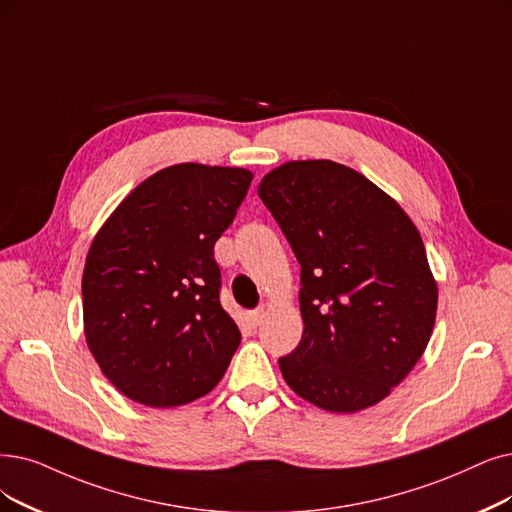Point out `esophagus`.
<instances>
[{
  "instance_id": "34e87169",
  "label": "esophagus",
  "mask_w": 512,
  "mask_h": 512,
  "mask_svg": "<svg viewBox=\"0 0 512 512\" xmlns=\"http://www.w3.org/2000/svg\"><path fill=\"white\" fill-rule=\"evenodd\" d=\"M262 319H264V309H258V311H252V313H250V323H252L254 327L260 325Z\"/></svg>"
}]
</instances>
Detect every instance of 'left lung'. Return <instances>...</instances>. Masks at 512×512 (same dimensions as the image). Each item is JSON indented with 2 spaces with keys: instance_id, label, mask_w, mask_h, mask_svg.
<instances>
[{
  "instance_id": "obj_1",
  "label": "left lung",
  "mask_w": 512,
  "mask_h": 512,
  "mask_svg": "<svg viewBox=\"0 0 512 512\" xmlns=\"http://www.w3.org/2000/svg\"><path fill=\"white\" fill-rule=\"evenodd\" d=\"M300 262L302 340L279 359L292 391L321 410L380 403L422 357L437 317V281L399 203L330 159L288 161L260 180Z\"/></svg>"
}]
</instances>
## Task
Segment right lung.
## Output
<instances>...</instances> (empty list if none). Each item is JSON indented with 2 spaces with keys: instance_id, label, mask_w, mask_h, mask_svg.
Here are the masks:
<instances>
[{
  "instance_id": "right-lung-1",
  "label": "right lung",
  "mask_w": 512,
  "mask_h": 512,
  "mask_svg": "<svg viewBox=\"0 0 512 512\" xmlns=\"http://www.w3.org/2000/svg\"><path fill=\"white\" fill-rule=\"evenodd\" d=\"M254 174L176 163L142 180L98 229L81 277L84 334L128 399L176 407L208 395L241 342L218 300L214 243Z\"/></svg>"
}]
</instances>
